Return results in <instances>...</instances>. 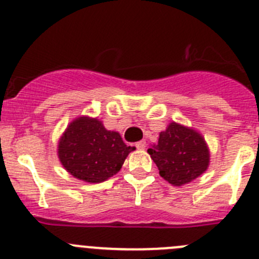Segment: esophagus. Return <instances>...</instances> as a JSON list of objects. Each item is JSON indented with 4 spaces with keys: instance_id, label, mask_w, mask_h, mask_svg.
<instances>
[{
    "instance_id": "obj_1",
    "label": "esophagus",
    "mask_w": 259,
    "mask_h": 259,
    "mask_svg": "<svg viewBox=\"0 0 259 259\" xmlns=\"http://www.w3.org/2000/svg\"><path fill=\"white\" fill-rule=\"evenodd\" d=\"M135 147H137L138 150H144V148H146V141L138 142V143L135 144Z\"/></svg>"
}]
</instances>
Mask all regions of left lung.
<instances>
[{
  "label": "left lung",
  "instance_id": "8db88e82",
  "mask_svg": "<svg viewBox=\"0 0 259 259\" xmlns=\"http://www.w3.org/2000/svg\"><path fill=\"white\" fill-rule=\"evenodd\" d=\"M160 176L173 186H183L201 176L209 166V148L196 130L170 122L160 133L157 144L148 148Z\"/></svg>",
  "mask_w": 259,
  "mask_h": 259
}]
</instances>
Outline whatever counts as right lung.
Returning <instances> with one entry per match:
<instances>
[{
    "label": "right lung",
    "mask_w": 259,
    "mask_h": 259,
    "mask_svg": "<svg viewBox=\"0 0 259 259\" xmlns=\"http://www.w3.org/2000/svg\"><path fill=\"white\" fill-rule=\"evenodd\" d=\"M134 150L117 132H109L102 121L86 116L72 121L58 143L64 169L88 183H101L115 176Z\"/></svg>",
    "instance_id": "right-lung-1"
}]
</instances>
